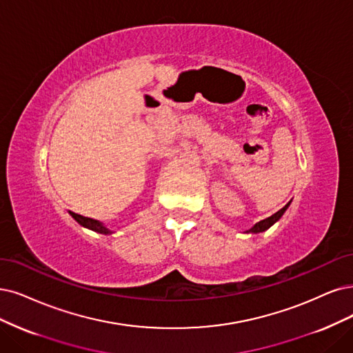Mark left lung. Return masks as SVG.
<instances>
[{
    "label": "left lung",
    "mask_w": 353,
    "mask_h": 353,
    "mask_svg": "<svg viewBox=\"0 0 353 353\" xmlns=\"http://www.w3.org/2000/svg\"><path fill=\"white\" fill-rule=\"evenodd\" d=\"M290 203H291V202L286 203V205L282 208V210H279L276 214H273L272 216H269V218H266V219H263V221H260V223L254 224L249 231H245V232H253V234H257V232H263V231H266L268 228H270L273 224H275L276 221H279V219H281V216L285 214V211L288 210Z\"/></svg>",
    "instance_id": "obj_1"
}]
</instances>
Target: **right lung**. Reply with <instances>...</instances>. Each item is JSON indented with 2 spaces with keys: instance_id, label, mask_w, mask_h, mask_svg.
<instances>
[{
  "instance_id": "1",
  "label": "right lung",
  "mask_w": 353,
  "mask_h": 353,
  "mask_svg": "<svg viewBox=\"0 0 353 353\" xmlns=\"http://www.w3.org/2000/svg\"><path fill=\"white\" fill-rule=\"evenodd\" d=\"M70 215L77 221L78 224L85 227V228H90V230H93V231L100 232V234H112V231H110L109 228L104 227V225L100 223V221H96V219L88 218V216H83V215H80V214H75V212H71V211H70Z\"/></svg>"
}]
</instances>
